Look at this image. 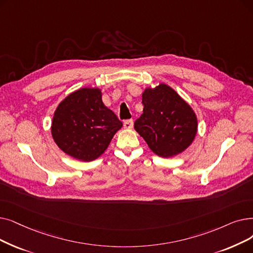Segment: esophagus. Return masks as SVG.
<instances>
[{
    "mask_svg": "<svg viewBox=\"0 0 253 253\" xmlns=\"http://www.w3.org/2000/svg\"><path fill=\"white\" fill-rule=\"evenodd\" d=\"M124 127L126 129H131L133 127V120H125L124 121Z\"/></svg>",
    "mask_w": 253,
    "mask_h": 253,
    "instance_id": "1",
    "label": "esophagus"
}]
</instances>
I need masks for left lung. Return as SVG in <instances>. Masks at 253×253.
Returning <instances> with one entry per match:
<instances>
[{"label":"left lung","instance_id":"obj_1","mask_svg":"<svg viewBox=\"0 0 253 253\" xmlns=\"http://www.w3.org/2000/svg\"><path fill=\"white\" fill-rule=\"evenodd\" d=\"M142 104L134 128L156 155L171 157L191 145L197 131L196 116L170 86L160 84L146 89Z\"/></svg>","mask_w":253,"mask_h":253}]
</instances>
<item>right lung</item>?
Wrapping results in <instances>:
<instances>
[{"mask_svg": "<svg viewBox=\"0 0 253 253\" xmlns=\"http://www.w3.org/2000/svg\"><path fill=\"white\" fill-rule=\"evenodd\" d=\"M122 122L107 108L99 89L83 87L59 104L51 123L58 147L71 157L92 161L107 149Z\"/></svg>", "mask_w": 253, "mask_h": 253, "instance_id": "right-lung-1", "label": "right lung"}]
</instances>
